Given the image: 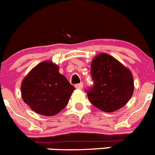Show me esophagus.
I'll return each instance as SVG.
<instances>
[{"mask_svg": "<svg viewBox=\"0 0 155 155\" xmlns=\"http://www.w3.org/2000/svg\"><path fill=\"white\" fill-rule=\"evenodd\" d=\"M83 83L82 82H81V83H79V84H77L76 85H75V87H76L77 89H82L83 88Z\"/></svg>", "mask_w": 155, "mask_h": 155, "instance_id": "obj_1", "label": "esophagus"}]
</instances>
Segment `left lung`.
I'll use <instances>...</instances> for the list:
<instances>
[{
  "mask_svg": "<svg viewBox=\"0 0 155 155\" xmlns=\"http://www.w3.org/2000/svg\"><path fill=\"white\" fill-rule=\"evenodd\" d=\"M91 75L93 84L85 90L90 102L100 110L111 113L128 102L134 92L130 71L106 53L93 60Z\"/></svg>",
  "mask_w": 155,
  "mask_h": 155,
  "instance_id": "obj_1",
  "label": "left lung"
}]
</instances>
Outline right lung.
Returning a JSON list of instances; mask_svg holds the SVG:
<instances>
[{"instance_id":"add662e5","label":"right lung","mask_w":155,"mask_h":155,"mask_svg":"<svg viewBox=\"0 0 155 155\" xmlns=\"http://www.w3.org/2000/svg\"><path fill=\"white\" fill-rule=\"evenodd\" d=\"M56 64L45 61L35 66L21 83L24 102L38 114L51 116L68 105L75 89Z\"/></svg>"}]
</instances>
